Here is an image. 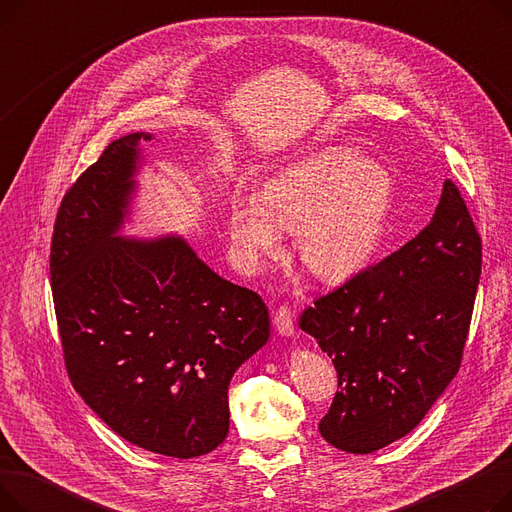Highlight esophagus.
Listing matches in <instances>:
<instances>
[{
	"mask_svg": "<svg viewBox=\"0 0 512 512\" xmlns=\"http://www.w3.org/2000/svg\"><path fill=\"white\" fill-rule=\"evenodd\" d=\"M274 326L282 336H292L294 334V319L292 311L288 305H280L274 313Z\"/></svg>",
	"mask_w": 512,
	"mask_h": 512,
	"instance_id": "esophagus-1",
	"label": "esophagus"
}]
</instances>
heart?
I'll use <instances>...</instances> for the list:
<instances>
[{"instance_id": "b5f03b06", "label": "heart", "mask_w": 512, "mask_h": 512, "mask_svg": "<svg viewBox=\"0 0 512 512\" xmlns=\"http://www.w3.org/2000/svg\"><path fill=\"white\" fill-rule=\"evenodd\" d=\"M394 197V178L359 151L328 147L280 170L257 199L236 197L228 232L238 257L257 265L280 251V228L294 232L307 270L326 282L355 276L378 251Z\"/></svg>"}]
</instances>
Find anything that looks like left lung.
<instances>
[{
	"mask_svg": "<svg viewBox=\"0 0 512 512\" xmlns=\"http://www.w3.org/2000/svg\"><path fill=\"white\" fill-rule=\"evenodd\" d=\"M481 276V236L459 186L444 182L405 247L315 299L299 319L338 373L319 434L369 454L407 436L461 367Z\"/></svg>",
	"mask_w": 512,
	"mask_h": 512,
	"instance_id": "8db88e82",
	"label": "left lung"
}]
</instances>
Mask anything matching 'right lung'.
<instances>
[{
  "label": "right lung",
  "mask_w": 512,
  "mask_h": 512,
  "mask_svg": "<svg viewBox=\"0 0 512 512\" xmlns=\"http://www.w3.org/2000/svg\"><path fill=\"white\" fill-rule=\"evenodd\" d=\"M149 139L110 143L68 188L51 238L53 305L87 405L130 444L195 459L224 442L230 380L270 338V313L180 236H118Z\"/></svg>",
  "instance_id": "obj_1"
}]
</instances>
